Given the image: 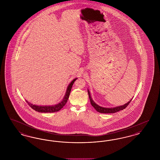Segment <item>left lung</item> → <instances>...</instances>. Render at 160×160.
<instances>
[{"label": "left lung", "instance_id": "left-lung-1", "mask_svg": "<svg viewBox=\"0 0 160 160\" xmlns=\"http://www.w3.org/2000/svg\"><path fill=\"white\" fill-rule=\"evenodd\" d=\"M88 95H89V99H90L92 106L94 107V108L97 112H98L99 113H116V112H119L120 110H122L125 109L128 106V105L130 103V102L132 101V99H130L127 103L125 104L123 106L116 107H112V108H105V107L99 106L98 104H97L93 101V100L92 99V98L89 91L88 90Z\"/></svg>", "mask_w": 160, "mask_h": 160}]
</instances>
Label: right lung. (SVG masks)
<instances>
[{"label":"right lung","instance_id":"add662e5","mask_svg":"<svg viewBox=\"0 0 160 160\" xmlns=\"http://www.w3.org/2000/svg\"><path fill=\"white\" fill-rule=\"evenodd\" d=\"M77 79V78H74L69 83L68 88H67V91H66L65 95L63 98L61 102H60L58 104H56V105H54V106H37V105H33V104H31L29 102H28L27 100H26V101L32 109H33L34 110L38 112H41V113H54V112H58L66 104V103H67V102L68 99L69 97V94H70V92L71 91L72 86L73 84Z\"/></svg>","mask_w":160,"mask_h":160}]
</instances>
